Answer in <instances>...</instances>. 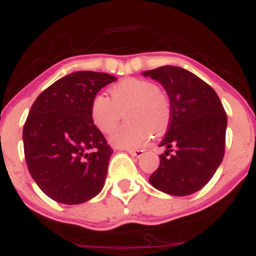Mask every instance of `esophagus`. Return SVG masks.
I'll use <instances>...</instances> for the list:
<instances>
[{
	"label": "esophagus",
	"mask_w": 256,
	"mask_h": 256,
	"mask_svg": "<svg viewBox=\"0 0 256 256\" xmlns=\"http://www.w3.org/2000/svg\"><path fill=\"white\" fill-rule=\"evenodd\" d=\"M128 152L132 154V156H134V158H140V156H143L144 150H128Z\"/></svg>",
	"instance_id": "34e87169"
}]
</instances>
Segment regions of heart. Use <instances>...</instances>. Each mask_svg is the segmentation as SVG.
Masks as SVG:
<instances>
[{
	"label": "heart",
	"mask_w": 256,
	"mask_h": 256,
	"mask_svg": "<svg viewBox=\"0 0 256 256\" xmlns=\"http://www.w3.org/2000/svg\"><path fill=\"white\" fill-rule=\"evenodd\" d=\"M126 112L128 124L110 135V143L118 148H136L144 144L154 132H160L168 126L170 108L166 96L150 80L128 78L110 88V98L94 96L90 116L96 128L104 134L110 132L120 121L121 110Z\"/></svg>",
	"instance_id": "b5f03b06"
}]
</instances>
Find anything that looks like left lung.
<instances>
[{"instance_id": "1", "label": "left lung", "mask_w": 256, "mask_h": 256, "mask_svg": "<svg viewBox=\"0 0 256 256\" xmlns=\"http://www.w3.org/2000/svg\"><path fill=\"white\" fill-rule=\"evenodd\" d=\"M143 75L158 82L170 102L168 132L160 143L166 150L150 184L174 196L194 194L210 182L224 158V106L211 86L182 68L161 66Z\"/></svg>"}]
</instances>
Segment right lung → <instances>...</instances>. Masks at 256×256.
<instances>
[{
    "instance_id": "add662e5",
    "label": "right lung",
    "mask_w": 256,
    "mask_h": 256,
    "mask_svg": "<svg viewBox=\"0 0 256 256\" xmlns=\"http://www.w3.org/2000/svg\"><path fill=\"white\" fill-rule=\"evenodd\" d=\"M116 76L76 72L58 79L32 104L23 128L30 174L50 199L80 204L102 191L113 150L90 116L94 96Z\"/></svg>"
}]
</instances>
